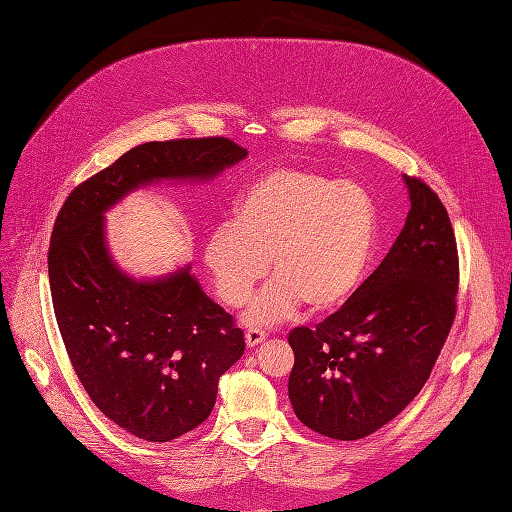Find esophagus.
I'll return each mask as SVG.
<instances>
[{
    "instance_id": "esophagus-1",
    "label": "esophagus",
    "mask_w": 512,
    "mask_h": 512,
    "mask_svg": "<svg viewBox=\"0 0 512 512\" xmlns=\"http://www.w3.org/2000/svg\"><path fill=\"white\" fill-rule=\"evenodd\" d=\"M267 339V333L260 331V329H247L245 333V344L247 348H256L258 344H262Z\"/></svg>"
}]
</instances>
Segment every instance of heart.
Instances as JSON below:
<instances>
[{
    "instance_id": "b5f03b06",
    "label": "heart",
    "mask_w": 512,
    "mask_h": 512,
    "mask_svg": "<svg viewBox=\"0 0 512 512\" xmlns=\"http://www.w3.org/2000/svg\"><path fill=\"white\" fill-rule=\"evenodd\" d=\"M374 243L376 207L363 185L275 168L241 194L232 222L209 232L203 260L228 307L250 299L269 260L275 280L243 316L250 327H269L301 305L309 314L342 307L363 282Z\"/></svg>"
}]
</instances>
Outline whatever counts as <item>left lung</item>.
<instances>
[{
    "label": "left lung",
    "instance_id": "8db88e82",
    "mask_svg": "<svg viewBox=\"0 0 512 512\" xmlns=\"http://www.w3.org/2000/svg\"><path fill=\"white\" fill-rule=\"evenodd\" d=\"M410 213L382 265L312 331L292 329L288 397L333 440L378 431L421 393L455 320V232L438 194L404 175Z\"/></svg>",
    "mask_w": 512,
    "mask_h": 512
}]
</instances>
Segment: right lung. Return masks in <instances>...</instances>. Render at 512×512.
I'll list each match as a JSON object with an SVG mask.
<instances>
[{
	"label": "right lung",
	"mask_w": 512,
	"mask_h": 512,
	"mask_svg": "<svg viewBox=\"0 0 512 512\" xmlns=\"http://www.w3.org/2000/svg\"><path fill=\"white\" fill-rule=\"evenodd\" d=\"M245 158L218 136L138 145L81 183L55 220L49 282L61 339L91 401L141 440L170 442L203 423L245 339L190 262L160 277L123 271L104 213L147 185L211 181Z\"/></svg>",
	"instance_id": "add662e5"
}]
</instances>
